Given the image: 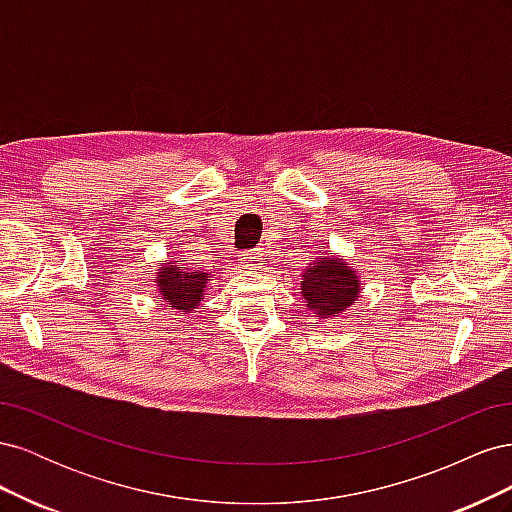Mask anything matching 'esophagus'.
<instances>
[{
	"instance_id": "esophagus-1",
	"label": "esophagus",
	"mask_w": 512,
	"mask_h": 512,
	"mask_svg": "<svg viewBox=\"0 0 512 512\" xmlns=\"http://www.w3.org/2000/svg\"><path fill=\"white\" fill-rule=\"evenodd\" d=\"M239 262H241V267H243V269L260 271V269H262V254H260V252H247V254H241Z\"/></svg>"
}]
</instances>
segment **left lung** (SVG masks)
Returning a JSON list of instances; mask_svg holds the SVG:
<instances>
[{
  "label": "left lung",
  "instance_id": "left-lung-1",
  "mask_svg": "<svg viewBox=\"0 0 512 512\" xmlns=\"http://www.w3.org/2000/svg\"><path fill=\"white\" fill-rule=\"evenodd\" d=\"M299 290L307 312L316 314L322 322L344 314L359 299L363 286L359 273L350 267L346 258L322 252L303 269Z\"/></svg>",
  "mask_w": 512,
  "mask_h": 512
}]
</instances>
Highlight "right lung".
I'll use <instances>...</instances> for the list:
<instances>
[{
	"instance_id": "1",
	"label": "right lung",
	"mask_w": 512,
	"mask_h": 512,
	"mask_svg": "<svg viewBox=\"0 0 512 512\" xmlns=\"http://www.w3.org/2000/svg\"><path fill=\"white\" fill-rule=\"evenodd\" d=\"M205 269H192L183 265V260H160L156 269V288L162 303L168 309L194 314L209 286Z\"/></svg>"
}]
</instances>
